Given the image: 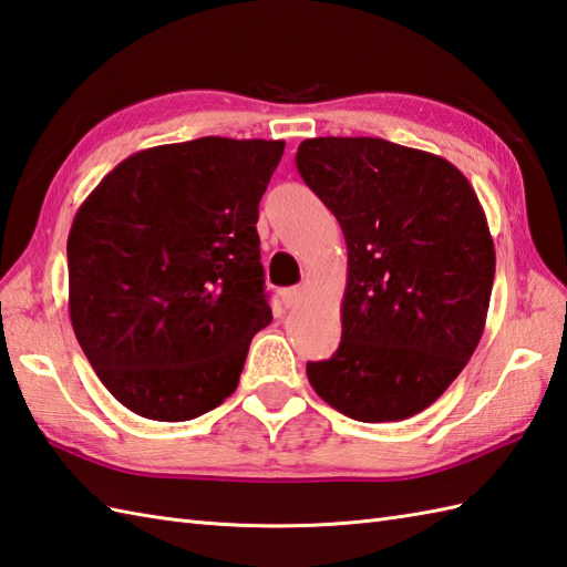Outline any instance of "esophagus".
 <instances>
[{
  "label": "esophagus",
  "instance_id": "obj_1",
  "mask_svg": "<svg viewBox=\"0 0 567 567\" xmlns=\"http://www.w3.org/2000/svg\"><path fill=\"white\" fill-rule=\"evenodd\" d=\"M303 298H306V288H300V286H296V288H286V291L281 293V300H284V306H286V308H296V306H300V303H303Z\"/></svg>",
  "mask_w": 567,
  "mask_h": 567
}]
</instances>
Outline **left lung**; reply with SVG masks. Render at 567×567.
<instances>
[{"label": "left lung", "mask_w": 567, "mask_h": 567, "mask_svg": "<svg viewBox=\"0 0 567 567\" xmlns=\"http://www.w3.org/2000/svg\"><path fill=\"white\" fill-rule=\"evenodd\" d=\"M300 177L347 240L342 342L308 361L316 393L351 420L430 408L481 342L495 245L481 200L449 159L383 137H312Z\"/></svg>", "instance_id": "left-lung-1"}]
</instances>
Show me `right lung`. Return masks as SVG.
Instances as JSON below:
<instances>
[{
	"label": "right lung",
	"mask_w": 567,
	"mask_h": 567,
	"mask_svg": "<svg viewBox=\"0 0 567 567\" xmlns=\"http://www.w3.org/2000/svg\"><path fill=\"white\" fill-rule=\"evenodd\" d=\"M284 145L198 137L141 150L80 206L70 320L123 408L184 422L235 393L251 337L271 322L257 220Z\"/></svg>",
	"instance_id": "1"
}]
</instances>
